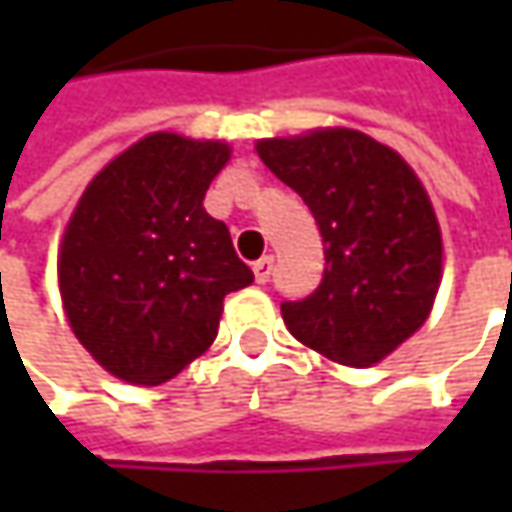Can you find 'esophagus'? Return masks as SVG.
<instances>
[{"mask_svg": "<svg viewBox=\"0 0 512 512\" xmlns=\"http://www.w3.org/2000/svg\"><path fill=\"white\" fill-rule=\"evenodd\" d=\"M270 273H273V256H262V259L253 265V276H256L259 285H265L267 279H270Z\"/></svg>", "mask_w": 512, "mask_h": 512, "instance_id": "34e87169", "label": "esophagus"}]
</instances>
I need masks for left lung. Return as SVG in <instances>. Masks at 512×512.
I'll list each match as a JSON object with an SVG mask.
<instances>
[{
	"label": "left lung",
	"instance_id": "1",
	"mask_svg": "<svg viewBox=\"0 0 512 512\" xmlns=\"http://www.w3.org/2000/svg\"><path fill=\"white\" fill-rule=\"evenodd\" d=\"M256 153L310 207L325 279L285 302L287 330L347 367H373L427 322L442 285V227L416 170L373 136L313 128Z\"/></svg>",
	"mask_w": 512,
	"mask_h": 512
}]
</instances>
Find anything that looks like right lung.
Here are the masks:
<instances>
[{"label":"right lung","mask_w":512,"mask_h":512,"mask_svg":"<svg viewBox=\"0 0 512 512\" xmlns=\"http://www.w3.org/2000/svg\"><path fill=\"white\" fill-rule=\"evenodd\" d=\"M222 139L156 130L113 156L79 196L56 279L79 344L110 376L162 384L219 333L225 296L253 282L225 222L207 216Z\"/></svg>","instance_id":"right-lung-1"}]
</instances>
